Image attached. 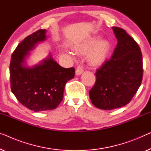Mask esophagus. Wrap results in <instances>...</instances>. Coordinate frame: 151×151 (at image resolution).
Instances as JSON below:
<instances>
[{"label":"esophagus","mask_w":151,"mask_h":151,"mask_svg":"<svg viewBox=\"0 0 151 151\" xmlns=\"http://www.w3.org/2000/svg\"><path fill=\"white\" fill-rule=\"evenodd\" d=\"M83 71H84V70H83V67L81 66H78L77 68H76L75 73H76V75H80L83 73Z\"/></svg>","instance_id":"obj_1"}]
</instances>
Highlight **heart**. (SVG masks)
Wrapping results in <instances>:
<instances>
[{
	"mask_svg": "<svg viewBox=\"0 0 151 151\" xmlns=\"http://www.w3.org/2000/svg\"><path fill=\"white\" fill-rule=\"evenodd\" d=\"M94 37L74 47V50L78 54H87V60L90 65L98 66L104 64L109 57L111 45L106 40H100Z\"/></svg>",
	"mask_w": 151,
	"mask_h": 151,
	"instance_id": "b5f03b06",
	"label": "heart"
}]
</instances>
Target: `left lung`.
I'll return each mask as SVG.
<instances>
[{
    "label": "left lung",
    "instance_id": "left-lung-1",
    "mask_svg": "<svg viewBox=\"0 0 151 151\" xmlns=\"http://www.w3.org/2000/svg\"><path fill=\"white\" fill-rule=\"evenodd\" d=\"M117 45L110 60L96 70V81L89 91L96 107L112 110L129 103L140 87L143 76L140 47L126 31L112 27Z\"/></svg>",
    "mask_w": 151,
    "mask_h": 151
}]
</instances>
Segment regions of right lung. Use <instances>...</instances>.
I'll return each mask as SVG.
<instances>
[{
	"mask_svg": "<svg viewBox=\"0 0 151 151\" xmlns=\"http://www.w3.org/2000/svg\"><path fill=\"white\" fill-rule=\"evenodd\" d=\"M46 30H37L18 45L11 56V91L17 100L35 112L56 109L63 100L66 83L75 76L73 67L65 68L51 55L32 68L24 66L25 58L35 45L46 39Z\"/></svg>",
	"mask_w": 151,
	"mask_h": 151,
	"instance_id": "1",
	"label": "right lung"
}]
</instances>
